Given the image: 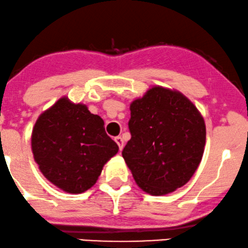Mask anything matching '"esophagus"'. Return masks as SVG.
<instances>
[{
	"label": "esophagus",
	"mask_w": 248,
	"mask_h": 248,
	"mask_svg": "<svg viewBox=\"0 0 248 248\" xmlns=\"http://www.w3.org/2000/svg\"><path fill=\"white\" fill-rule=\"evenodd\" d=\"M114 140H115V142H117L118 146H119V150H120V151H121V150L124 149V140H122V137H120V136L115 137Z\"/></svg>",
	"instance_id": "1"
}]
</instances>
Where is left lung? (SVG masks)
<instances>
[{"label": "left lung", "instance_id": "1", "mask_svg": "<svg viewBox=\"0 0 248 248\" xmlns=\"http://www.w3.org/2000/svg\"><path fill=\"white\" fill-rule=\"evenodd\" d=\"M131 139L122 151L135 182L151 196L174 192L190 181L206 143L202 115L177 90L155 86L130 104Z\"/></svg>", "mask_w": 248, "mask_h": 248}]
</instances>
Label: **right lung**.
Masks as SVG:
<instances>
[{
  "instance_id": "obj_1",
  "label": "right lung",
  "mask_w": 248,
  "mask_h": 248,
  "mask_svg": "<svg viewBox=\"0 0 248 248\" xmlns=\"http://www.w3.org/2000/svg\"><path fill=\"white\" fill-rule=\"evenodd\" d=\"M32 151L46 180L65 192L82 193L96 183L119 146L99 115L62 97L34 124Z\"/></svg>"
}]
</instances>
